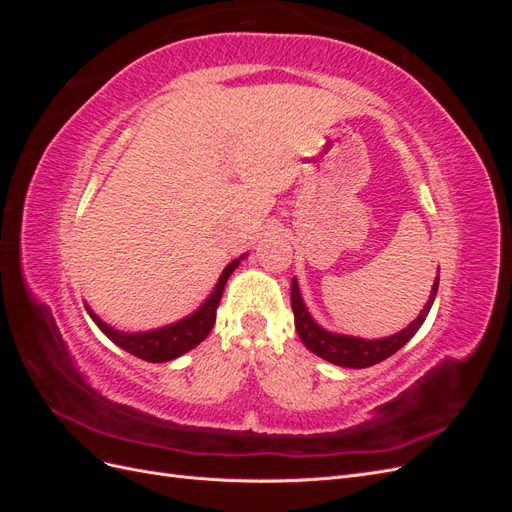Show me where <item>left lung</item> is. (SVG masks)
Returning a JSON list of instances; mask_svg holds the SVG:
<instances>
[{
	"label": "left lung",
	"instance_id": "8db88e82",
	"mask_svg": "<svg viewBox=\"0 0 512 512\" xmlns=\"http://www.w3.org/2000/svg\"><path fill=\"white\" fill-rule=\"evenodd\" d=\"M438 284H440V277H436V284L431 288L427 305L421 309V314H418V318L410 324L408 329L384 339H359V337H348V335H335L320 329L303 305L297 280H292L290 305L294 312V327H297L301 342L314 354L322 356L324 361L335 363L339 367H354V369L371 367L384 359H389L391 354H395L401 346H406L410 342V337L421 329V324L425 322L429 309L433 305V299H436Z\"/></svg>",
	"mask_w": 512,
	"mask_h": 512
}]
</instances>
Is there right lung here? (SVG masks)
I'll use <instances>...</instances> for the list:
<instances>
[{
	"label": "right lung",
	"instance_id": "obj_1",
	"mask_svg": "<svg viewBox=\"0 0 512 512\" xmlns=\"http://www.w3.org/2000/svg\"><path fill=\"white\" fill-rule=\"evenodd\" d=\"M241 260V258H239ZM239 260H232L230 265L222 271L218 284H215L213 292L209 294V299L198 307V312L192 316L183 318L170 327L156 329V331H147V333H121L113 327H108L106 322H102L91 309L87 307L89 316L94 318V322L100 327V331L113 339V342L123 348L126 352L138 356V359L149 361V363H164V361H173L177 356L185 354L198 346L203 339L209 335L215 324V312H218V305L222 299V292L226 286V280L230 273L239 267Z\"/></svg>",
	"mask_w": 512,
	"mask_h": 512
}]
</instances>
